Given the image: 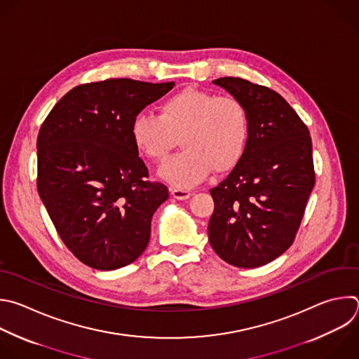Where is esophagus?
<instances>
[{
  "label": "esophagus",
  "mask_w": 359,
  "mask_h": 359,
  "mask_svg": "<svg viewBox=\"0 0 359 359\" xmlns=\"http://www.w3.org/2000/svg\"><path fill=\"white\" fill-rule=\"evenodd\" d=\"M170 194L177 200H187L191 196L189 190H183V189H172Z\"/></svg>",
  "instance_id": "34e87169"
}]
</instances>
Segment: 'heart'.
<instances>
[{
  "label": "heart",
  "mask_w": 359,
  "mask_h": 359,
  "mask_svg": "<svg viewBox=\"0 0 359 359\" xmlns=\"http://www.w3.org/2000/svg\"><path fill=\"white\" fill-rule=\"evenodd\" d=\"M251 135L247 107L231 95L186 87L168 97L159 115L140 114L131 124L137 151L163 162L180 137L182 154L166 162L159 175L176 189H190L210 170L226 172L244 158Z\"/></svg>",
  "instance_id": "heart-1"
}]
</instances>
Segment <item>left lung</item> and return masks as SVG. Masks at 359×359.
<instances>
[{
    "instance_id": "obj_1",
    "label": "left lung",
    "mask_w": 359,
    "mask_h": 359,
    "mask_svg": "<svg viewBox=\"0 0 359 359\" xmlns=\"http://www.w3.org/2000/svg\"><path fill=\"white\" fill-rule=\"evenodd\" d=\"M244 102L251 118L247 152L210 190L214 212L208 241L215 254L238 268H258L293 243L314 187L307 127L276 91L238 77L212 81Z\"/></svg>"
}]
</instances>
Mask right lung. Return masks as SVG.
Segmentation results:
<instances>
[{"instance_id":"obj_1","label":"right lung","mask_w":359,"mask_h":359,"mask_svg":"<svg viewBox=\"0 0 359 359\" xmlns=\"http://www.w3.org/2000/svg\"><path fill=\"white\" fill-rule=\"evenodd\" d=\"M175 83L108 79L72 88L38 135V193L72 254L115 271L148 247L168 187L149 182L131 138L134 118Z\"/></svg>"}]
</instances>
